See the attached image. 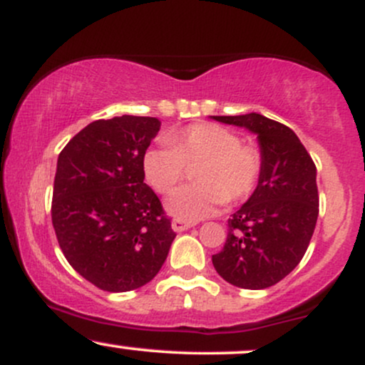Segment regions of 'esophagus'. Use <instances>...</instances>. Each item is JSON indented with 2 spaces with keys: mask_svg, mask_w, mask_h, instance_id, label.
<instances>
[{
  "mask_svg": "<svg viewBox=\"0 0 365 365\" xmlns=\"http://www.w3.org/2000/svg\"><path fill=\"white\" fill-rule=\"evenodd\" d=\"M192 226H194V222H188V221H185V219H180V217L171 221V227H173V231H177V232L187 231L188 227H192Z\"/></svg>",
  "mask_w": 365,
  "mask_h": 365,
  "instance_id": "obj_1",
  "label": "esophagus"
}]
</instances>
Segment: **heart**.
<instances>
[{
  "label": "heart",
  "mask_w": 365,
  "mask_h": 365,
  "mask_svg": "<svg viewBox=\"0 0 365 365\" xmlns=\"http://www.w3.org/2000/svg\"><path fill=\"white\" fill-rule=\"evenodd\" d=\"M194 166L197 183L175 190L166 202L170 212L185 221L209 216L226 200L248 199L260 182L263 156L260 149L216 124L173 130L166 146L149 148L143 156L144 178L160 194L173 190Z\"/></svg>",
  "instance_id": "heart-1"
}]
</instances>
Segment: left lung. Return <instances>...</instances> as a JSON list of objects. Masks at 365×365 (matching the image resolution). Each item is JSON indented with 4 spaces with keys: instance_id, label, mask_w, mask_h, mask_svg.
<instances>
[{
    "instance_id": "8db88e82",
    "label": "left lung",
    "mask_w": 365,
    "mask_h": 365,
    "mask_svg": "<svg viewBox=\"0 0 365 365\" xmlns=\"http://www.w3.org/2000/svg\"><path fill=\"white\" fill-rule=\"evenodd\" d=\"M258 135L263 170L253 195L227 219V238L214 269L241 289H267L296 269L319 212L313 158L292 129L260 115H214Z\"/></svg>"
}]
</instances>
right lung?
<instances>
[{"label": "right lung", "instance_id": "1", "mask_svg": "<svg viewBox=\"0 0 365 365\" xmlns=\"http://www.w3.org/2000/svg\"><path fill=\"white\" fill-rule=\"evenodd\" d=\"M160 125L155 117L100 118L57 158L51 207L57 243L102 291H134L155 279L177 236L144 183L143 156Z\"/></svg>", "mask_w": 365, "mask_h": 365}]
</instances>
